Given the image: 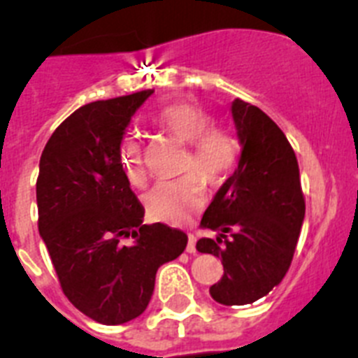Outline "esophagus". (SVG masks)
Listing matches in <instances>:
<instances>
[{
    "mask_svg": "<svg viewBox=\"0 0 358 358\" xmlns=\"http://www.w3.org/2000/svg\"><path fill=\"white\" fill-rule=\"evenodd\" d=\"M187 252H190V255H194V252H196V236L194 235H189V243H187Z\"/></svg>",
    "mask_w": 358,
    "mask_h": 358,
    "instance_id": "1",
    "label": "esophagus"
}]
</instances>
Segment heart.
I'll list each match as a JSON object with an SVG mask.
<instances>
[{"label": "heart", "mask_w": 358, "mask_h": 358, "mask_svg": "<svg viewBox=\"0 0 358 358\" xmlns=\"http://www.w3.org/2000/svg\"><path fill=\"white\" fill-rule=\"evenodd\" d=\"M153 123L162 132L189 145L185 171H194L196 175L157 183L146 196V208L153 219L182 224L205 205L203 182L217 187L229 178L238 162L240 139L233 130L213 125V116L194 103L166 106L153 116ZM120 159L129 182L141 187L146 180V169L141 141L136 136L122 139Z\"/></svg>", "instance_id": "obj_1"}]
</instances>
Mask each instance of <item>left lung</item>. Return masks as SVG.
<instances>
[{
	"label": "left lung",
	"instance_id": "8db88e82",
	"mask_svg": "<svg viewBox=\"0 0 358 358\" xmlns=\"http://www.w3.org/2000/svg\"><path fill=\"white\" fill-rule=\"evenodd\" d=\"M242 145L238 168L226 180L201 226L217 231L201 238L199 252L220 258L224 275L210 286L222 306H245L268 295L292 265L306 215L295 152L265 113L236 99L231 103Z\"/></svg>",
	"mask_w": 358,
	"mask_h": 358
}]
</instances>
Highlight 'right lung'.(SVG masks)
Returning a JSON list of instances; mask_svg holds the SVG:
<instances>
[{
  "label": "right lung",
  "mask_w": 358,
  "mask_h": 358,
  "mask_svg": "<svg viewBox=\"0 0 358 358\" xmlns=\"http://www.w3.org/2000/svg\"><path fill=\"white\" fill-rule=\"evenodd\" d=\"M152 93L86 103L52 132L40 157V236L66 299L103 325L143 315L159 266L187 247L180 229L143 224L145 208L120 159L127 127Z\"/></svg>",
  "instance_id": "add662e5"
}]
</instances>
